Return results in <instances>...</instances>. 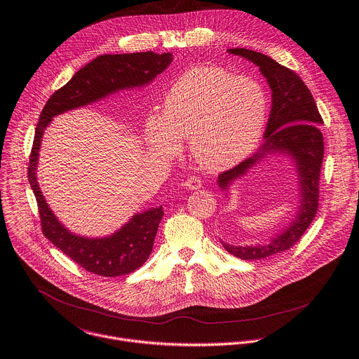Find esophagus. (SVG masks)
<instances>
[{"instance_id":"1","label":"esophagus","mask_w":359,"mask_h":359,"mask_svg":"<svg viewBox=\"0 0 359 359\" xmlns=\"http://www.w3.org/2000/svg\"><path fill=\"white\" fill-rule=\"evenodd\" d=\"M186 187L190 189V190H197L203 186V180L198 177V176H190L187 180H186Z\"/></svg>"}]
</instances>
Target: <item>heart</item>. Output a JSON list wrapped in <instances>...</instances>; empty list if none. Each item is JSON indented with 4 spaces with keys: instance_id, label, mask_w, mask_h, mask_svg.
Returning <instances> with one entry per match:
<instances>
[{
    "instance_id": "heart-1",
    "label": "heart",
    "mask_w": 359,
    "mask_h": 359,
    "mask_svg": "<svg viewBox=\"0 0 359 359\" xmlns=\"http://www.w3.org/2000/svg\"><path fill=\"white\" fill-rule=\"evenodd\" d=\"M269 112L265 87L215 65L191 67L168 87L162 114L145 121L151 152L168 159L189 140L193 158L207 169H227L259 143Z\"/></svg>"
}]
</instances>
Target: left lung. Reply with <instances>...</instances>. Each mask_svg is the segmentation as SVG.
<instances>
[{"mask_svg": "<svg viewBox=\"0 0 359 359\" xmlns=\"http://www.w3.org/2000/svg\"><path fill=\"white\" fill-rule=\"evenodd\" d=\"M230 54L244 57L259 67L272 88V109L265 132V143L257 154L240 162L237 166L217 176L219 186L226 190L229 184L243 176L268 152L279 151L295 159L301 184V205L295 220L286 230L265 245H230L222 241L231 255L240 259H262L290 250L309 227L316 215L319 201V176L323 161V136L319 125L323 119L315 100L301 77L278 64L268 55L247 50L233 48Z\"/></svg>", "mask_w": 359, "mask_h": 359, "instance_id": "left-lung-1", "label": "left lung"}]
</instances>
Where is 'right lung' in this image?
I'll return each instance as SVG.
<instances>
[{"label":"right lung","mask_w":359,"mask_h":359,"mask_svg":"<svg viewBox=\"0 0 359 359\" xmlns=\"http://www.w3.org/2000/svg\"><path fill=\"white\" fill-rule=\"evenodd\" d=\"M170 62L172 54L169 53L100 55L57 90L40 114L29 158L27 177L37 201L43 234L79 266L98 276H122L143 265L152 251L154 238L163 216L162 207L133 216L121 230L105 238H84L72 234L48 208L36 179L44 129L54 116L62 112L94 102L118 90L149 83Z\"/></svg>","instance_id":"right-lung-1"}]
</instances>
